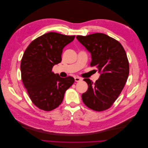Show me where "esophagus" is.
<instances>
[{
	"instance_id": "esophagus-1",
	"label": "esophagus",
	"mask_w": 148,
	"mask_h": 148,
	"mask_svg": "<svg viewBox=\"0 0 148 148\" xmlns=\"http://www.w3.org/2000/svg\"><path fill=\"white\" fill-rule=\"evenodd\" d=\"M82 80V79L79 78V77H75V81L76 82H79V81H81Z\"/></svg>"
}]
</instances>
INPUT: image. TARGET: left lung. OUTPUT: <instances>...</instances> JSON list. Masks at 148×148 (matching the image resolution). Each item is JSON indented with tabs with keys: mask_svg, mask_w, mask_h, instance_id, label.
Segmentation results:
<instances>
[{
	"mask_svg": "<svg viewBox=\"0 0 148 148\" xmlns=\"http://www.w3.org/2000/svg\"><path fill=\"white\" fill-rule=\"evenodd\" d=\"M80 43L91 53V66L101 75L95 83L84 79L88 90L82 95L87 107L101 111L109 108L121 94L129 75V62L122 45L106 34L96 33L77 36Z\"/></svg>",
	"mask_w": 148,
	"mask_h": 148,
	"instance_id": "left-lung-1",
	"label": "left lung"
}]
</instances>
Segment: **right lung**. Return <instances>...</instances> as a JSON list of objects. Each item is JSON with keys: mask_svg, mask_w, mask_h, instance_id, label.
Segmentation results:
<instances>
[{"mask_svg": "<svg viewBox=\"0 0 148 148\" xmlns=\"http://www.w3.org/2000/svg\"><path fill=\"white\" fill-rule=\"evenodd\" d=\"M75 37L48 32L32 41L25 51L20 65L22 80L32 102L41 110L58 107L75 81L73 77L61 78L52 72L61 61L62 49Z\"/></svg>", "mask_w": 148, "mask_h": 148, "instance_id": "right-lung-1", "label": "right lung"}]
</instances>
